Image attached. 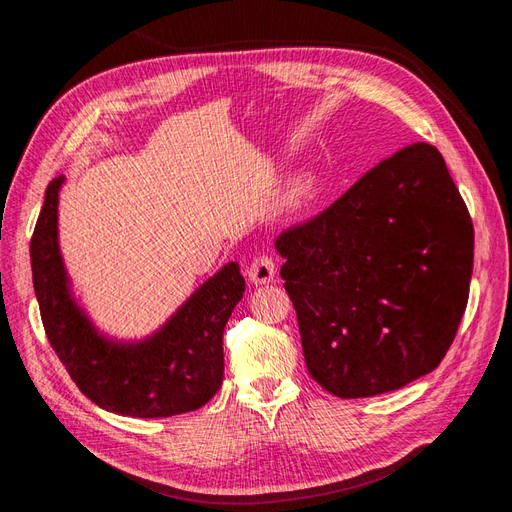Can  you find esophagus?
<instances>
[{
  "label": "esophagus",
  "mask_w": 512,
  "mask_h": 512,
  "mask_svg": "<svg viewBox=\"0 0 512 512\" xmlns=\"http://www.w3.org/2000/svg\"><path fill=\"white\" fill-rule=\"evenodd\" d=\"M247 277H250V282L256 284V286L273 282V277H275V265H273V260H271L269 256H258V258H254L250 269H247Z\"/></svg>",
  "instance_id": "esophagus-1"
}]
</instances>
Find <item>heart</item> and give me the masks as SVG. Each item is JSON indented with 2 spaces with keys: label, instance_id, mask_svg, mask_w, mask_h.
<instances>
[{
  "label": "heart",
  "instance_id": "1",
  "mask_svg": "<svg viewBox=\"0 0 512 512\" xmlns=\"http://www.w3.org/2000/svg\"><path fill=\"white\" fill-rule=\"evenodd\" d=\"M316 192V179L309 173H301L297 177H292L286 185V190L282 194V209L286 211H297L305 207L309 200H312Z\"/></svg>",
  "mask_w": 512,
  "mask_h": 512
}]
</instances>
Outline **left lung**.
Instances as JSON below:
<instances>
[{"mask_svg":"<svg viewBox=\"0 0 512 512\" xmlns=\"http://www.w3.org/2000/svg\"><path fill=\"white\" fill-rule=\"evenodd\" d=\"M305 363L342 399L436 369L468 305L474 226L436 147L414 143L275 241Z\"/></svg>","mask_w":512,"mask_h":512,"instance_id":"obj_1","label":"left lung"}]
</instances>
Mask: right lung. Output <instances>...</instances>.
Returning a JSON list of instances; mask_svg holds the SVG:
<instances>
[{"label":"right lung","mask_w":512,"mask_h":512,"mask_svg":"<svg viewBox=\"0 0 512 512\" xmlns=\"http://www.w3.org/2000/svg\"><path fill=\"white\" fill-rule=\"evenodd\" d=\"M66 177L46 188L32 237L34 290L46 337L70 378L96 406L134 418L198 410L220 391L224 327L245 280L228 262L196 288L162 327L136 342L104 335L76 301L59 250L57 205Z\"/></svg>","instance_id":"1"}]
</instances>
